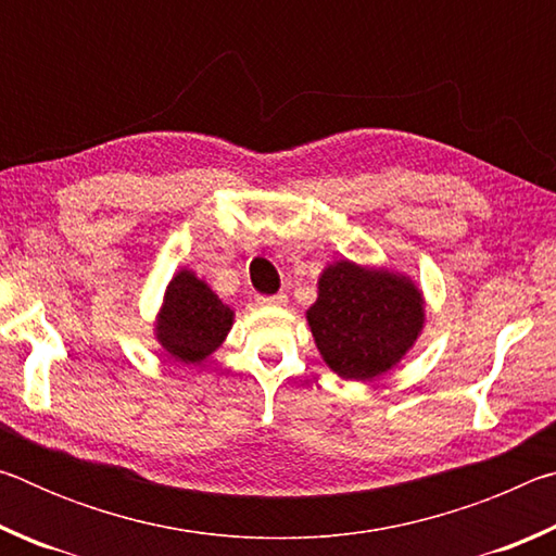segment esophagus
I'll use <instances>...</instances> for the list:
<instances>
[{"instance_id":"obj_1","label":"esophagus","mask_w":556,"mask_h":556,"mask_svg":"<svg viewBox=\"0 0 556 556\" xmlns=\"http://www.w3.org/2000/svg\"><path fill=\"white\" fill-rule=\"evenodd\" d=\"M257 304L262 306H285L287 304V294H271V296H257Z\"/></svg>"}]
</instances>
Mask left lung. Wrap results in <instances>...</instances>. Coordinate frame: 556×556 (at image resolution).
Listing matches in <instances>:
<instances>
[{
	"label": "left lung",
	"instance_id": "left-lung-1",
	"mask_svg": "<svg viewBox=\"0 0 556 556\" xmlns=\"http://www.w3.org/2000/svg\"><path fill=\"white\" fill-rule=\"evenodd\" d=\"M306 321L338 378L370 382L402 363L427 324V301L409 275L338 260L318 275Z\"/></svg>",
	"mask_w": 556,
	"mask_h": 556
}]
</instances>
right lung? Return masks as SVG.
I'll use <instances>...</instances> for the list:
<instances>
[{
    "instance_id": "right-lung-1",
    "label": "right lung",
    "mask_w": 556,
    "mask_h": 556,
    "mask_svg": "<svg viewBox=\"0 0 556 556\" xmlns=\"http://www.w3.org/2000/svg\"><path fill=\"white\" fill-rule=\"evenodd\" d=\"M232 321L235 312L223 304L208 281L184 267L166 285L154 321V338L174 361L203 363L228 338Z\"/></svg>"
}]
</instances>
